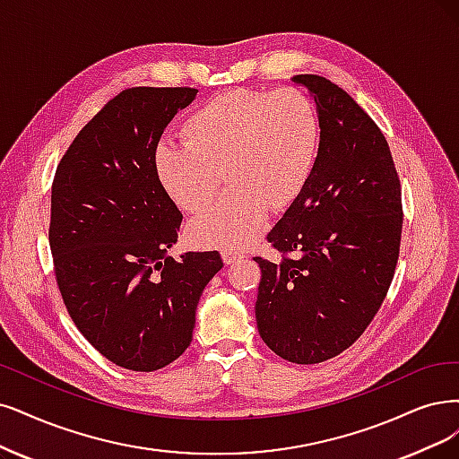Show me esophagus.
<instances>
[{"instance_id": "obj_1", "label": "esophagus", "mask_w": 459, "mask_h": 459, "mask_svg": "<svg viewBox=\"0 0 459 459\" xmlns=\"http://www.w3.org/2000/svg\"><path fill=\"white\" fill-rule=\"evenodd\" d=\"M221 255H223V263L225 264H232V263H238V261L244 259V255H242L240 251H232V249H225L223 253H221Z\"/></svg>"}]
</instances>
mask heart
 <instances>
[{"instance_id":"obj_1","label":"heart","mask_w":459,"mask_h":459,"mask_svg":"<svg viewBox=\"0 0 459 459\" xmlns=\"http://www.w3.org/2000/svg\"><path fill=\"white\" fill-rule=\"evenodd\" d=\"M181 138L157 147V176L181 210L200 213L212 206L225 172L229 191L193 221L189 234L200 246L232 249L257 238L268 208H287L307 186L319 123L310 98L297 89L230 91L186 117Z\"/></svg>"}]
</instances>
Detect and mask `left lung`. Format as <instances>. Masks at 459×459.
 Listing matches in <instances>:
<instances>
[{
    "instance_id": "left-lung-1",
    "label": "left lung",
    "mask_w": 459,
    "mask_h": 459,
    "mask_svg": "<svg viewBox=\"0 0 459 459\" xmlns=\"http://www.w3.org/2000/svg\"><path fill=\"white\" fill-rule=\"evenodd\" d=\"M314 96L319 151L314 172L268 242L280 263L255 257L264 344L297 365L350 348L385 299L399 259L403 204L392 151L353 98L319 75H295Z\"/></svg>"
}]
</instances>
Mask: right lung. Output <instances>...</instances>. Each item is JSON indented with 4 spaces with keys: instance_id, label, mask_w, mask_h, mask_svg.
I'll return each mask as SVG.
<instances>
[{
    "instance_id": "1",
    "label": "right lung",
    "mask_w": 459,
    "mask_h": 459,
    "mask_svg": "<svg viewBox=\"0 0 459 459\" xmlns=\"http://www.w3.org/2000/svg\"><path fill=\"white\" fill-rule=\"evenodd\" d=\"M196 89L134 87L117 94L75 135L50 195L48 244L67 314L111 363L152 372L193 341L217 251H166L181 212L168 196L155 152L174 115Z\"/></svg>"
}]
</instances>
